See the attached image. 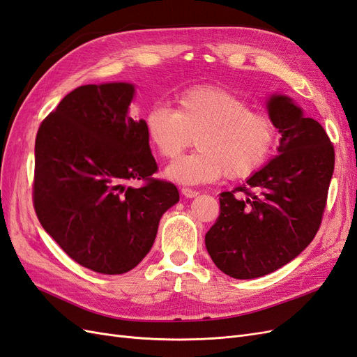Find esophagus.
Listing matches in <instances>:
<instances>
[{
	"instance_id": "1",
	"label": "esophagus",
	"mask_w": 357,
	"mask_h": 357,
	"mask_svg": "<svg viewBox=\"0 0 357 357\" xmlns=\"http://www.w3.org/2000/svg\"><path fill=\"white\" fill-rule=\"evenodd\" d=\"M180 192H181V195H183V197H186V198H195V197L198 195V192H197V190L189 189V188H181V189H180Z\"/></svg>"
}]
</instances>
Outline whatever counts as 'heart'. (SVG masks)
<instances>
[{"mask_svg":"<svg viewBox=\"0 0 357 357\" xmlns=\"http://www.w3.org/2000/svg\"><path fill=\"white\" fill-rule=\"evenodd\" d=\"M155 152L172 160L197 138L199 150L176 160L167 176L186 185L247 178L271 158L277 129L268 114L250 109L243 96L215 84H199L176 96V112L155 104L144 114Z\"/></svg>","mask_w":357,"mask_h":357,"instance_id":"1","label":"heart"}]
</instances>
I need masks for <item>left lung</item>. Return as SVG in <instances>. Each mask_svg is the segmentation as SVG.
<instances>
[{
	"label": "left lung",
	"mask_w": 357,
	"mask_h": 357,
	"mask_svg": "<svg viewBox=\"0 0 357 357\" xmlns=\"http://www.w3.org/2000/svg\"><path fill=\"white\" fill-rule=\"evenodd\" d=\"M268 112L282 135L278 156L220 193V214L205 234L215 266L240 280L275 271L312 241L335 167L333 144L317 121L282 95L268 101Z\"/></svg>",
	"instance_id": "obj_1"
}]
</instances>
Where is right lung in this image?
Returning a JSON list of instances; mask_svg holds the SVG:
<instances>
[{
    "instance_id": "add662e5",
    "label": "right lung",
    "mask_w": 357,
    "mask_h": 357,
    "mask_svg": "<svg viewBox=\"0 0 357 357\" xmlns=\"http://www.w3.org/2000/svg\"><path fill=\"white\" fill-rule=\"evenodd\" d=\"M134 86L84 84L41 122L32 201L45 231L73 261L101 274L131 271L178 201L158 171L144 121L128 116ZM139 179L138 188L127 183Z\"/></svg>"
}]
</instances>
